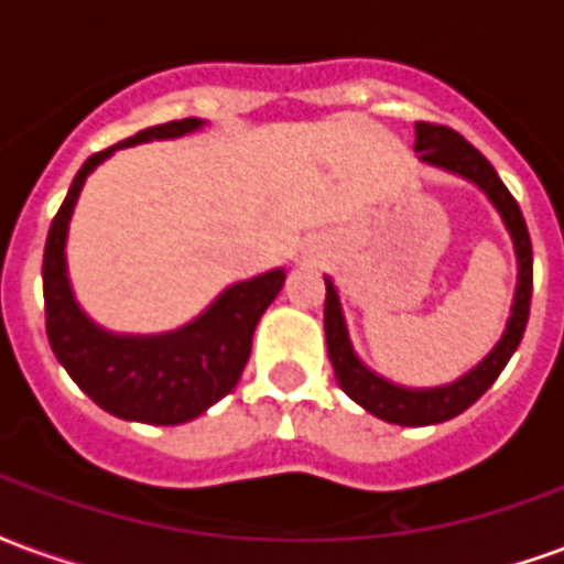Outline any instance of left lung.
Returning <instances> with one entry per match:
<instances>
[{
  "mask_svg": "<svg viewBox=\"0 0 564 564\" xmlns=\"http://www.w3.org/2000/svg\"><path fill=\"white\" fill-rule=\"evenodd\" d=\"M414 148L420 150L423 162L449 169V172L462 174V177H468V181L480 186L486 196L492 198V205L501 210L505 226L513 235L517 259H520V286H517V302H513V314H510L505 338L498 341L496 350L486 356L480 366L474 368L471 375H465L456 383L441 387V390H402V387H392L390 380L371 375L356 359L354 350H350V341H347L338 295H335V286L329 281H326L323 319H326V347H329L335 378L356 404H362L368 414L380 416L387 423L432 425L468 411L496 383L513 350L520 347L522 332H525V323H529V311H532V238H529L517 198L510 196V189L501 184V177H498V172L489 165L484 153L474 148L471 141L462 139L456 129L441 127V123H432V120H420Z\"/></svg>",
  "mask_w": 564,
  "mask_h": 564,
  "instance_id": "left-lung-1",
  "label": "left lung"
}]
</instances>
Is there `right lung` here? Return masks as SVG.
Wrapping results in <instances>:
<instances>
[{
	"label": "right lung",
	"mask_w": 564,
	"mask_h": 564,
	"mask_svg": "<svg viewBox=\"0 0 564 564\" xmlns=\"http://www.w3.org/2000/svg\"><path fill=\"white\" fill-rule=\"evenodd\" d=\"M196 117L141 129L80 165L44 241V329L68 378L108 414L150 425H177L205 414L235 390L250 359L253 329L281 293L283 271L235 283L186 329L162 338H115L96 329L72 299L66 278V229L87 174L117 148L150 139H174L196 129Z\"/></svg>",
	"instance_id": "add662e5"
}]
</instances>
